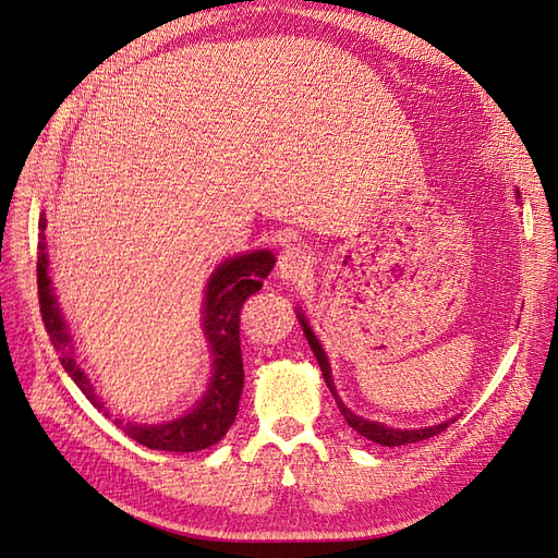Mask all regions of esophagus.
Returning <instances> with one entry per match:
<instances>
[{"mask_svg":"<svg viewBox=\"0 0 558 558\" xmlns=\"http://www.w3.org/2000/svg\"><path fill=\"white\" fill-rule=\"evenodd\" d=\"M312 265H314V258H312V251L307 246H300V244L286 246L279 253L277 277L281 281H298L302 277H307Z\"/></svg>","mask_w":558,"mask_h":558,"instance_id":"34e87169","label":"esophagus"}]
</instances>
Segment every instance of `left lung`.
<instances>
[{
    "label": "left lung",
    "mask_w": 558,
    "mask_h": 558,
    "mask_svg": "<svg viewBox=\"0 0 558 558\" xmlns=\"http://www.w3.org/2000/svg\"><path fill=\"white\" fill-rule=\"evenodd\" d=\"M517 197H519V191H517ZM298 316H300L302 332H305L307 342H310V347H312V351H314V356H316V361H318L320 373H324V379H326V384H328V388H330V393L335 396L337 408H340L342 416L347 418V424H349L353 430L361 433L363 437H367V440H373V442H377V445H381V447H400V445H412V442L428 440V437H433V435H437V433H442V430L449 426L447 421H445V424L428 426V428L400 430V428H388V426L379 424V421H369V418H363V416H359V414H353L349 408H344V402L340 400V396H337V391H335V384H332V375H330V363H328V356H326V351L320 349V344H318V340H316V335L312 332V328H310V324H307L305 314L298 312Z\"/></svg>",
    "instance_id": "left-lung-1"
}]
</instances>
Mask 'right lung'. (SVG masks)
Here are the masks:
<instances>
[{"mask_svg": "<svg viewBox=\"0 0 558 558\" xmlns=\"http://www.w3.org/2000/svg\"><path fill=\"white\" fill-rule=\"evenodd\" d=\"M39 253H37V283H39V307L44 328L50 337V344L60 353V363L66 375L74 379L95 408L102 412L105 402H99L93 384L88 381L83 367L76 363L72 351V335L64 324V316L58 307L53 283L48 277V251H46V216H39ZM275 256L269 251H253L244 256L230 258L216 267L207 283L205 293V328L207 342L211 347L214 375L205 398L197 408L181 418L167 421L158 426L123 424L116 418L113 424L148 449L162 451H199L216 445L232 426L240 410V398L244 388V365L240 349V312L244 302L263 289V279L272 272ZM109 414V412H107Z\"/></svg>", "mask_w": 558, "mask_h": 558, "instance_id": "add662e5", "label": "right lung"}]
</instances>
